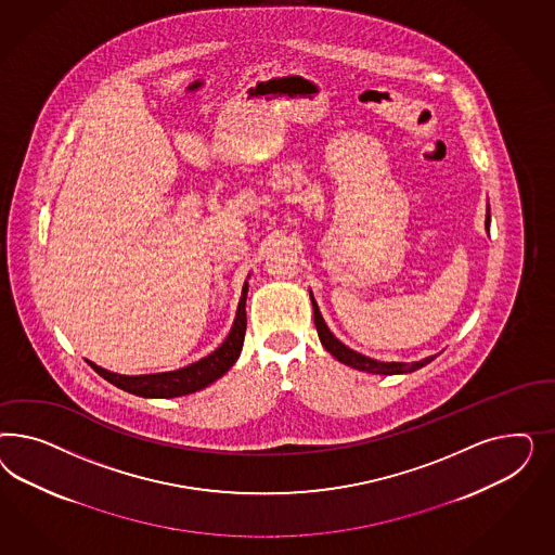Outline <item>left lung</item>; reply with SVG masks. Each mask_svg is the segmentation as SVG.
I'll use <instances>...</instances> for the list:
<instances>
[{"label": "left lung", "instance_id": "8db88e82", "mask_svg": "<svg viewBox=\"0 0 555 555\" xmlns=\"http://www.w3.org/2000/svg\"><path fill=\"white\" fill-rule=\"evenodd\" d=\"M490 228V209H487V230ZM311 302H313V320H315V327H318V334H320L321 344L327 352L332 353L334 358H337L341 364L346 366H352L356 370H362V372H370V374H404V372H413V370H420L429 364L436 356H429V358H423L420 362H378V360H372L369 356H362V353L353 352L348 346H344L339 339H337L330 327L325 325V321L321 318L320 307L311 295Z\"/></svg>", "mask_w": 555, "mask_h": 555}]
</instances>
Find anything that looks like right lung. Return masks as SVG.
<instances>
[{"instance_id":"1","label":"right lung","mask_w":555,"mask_h":555,"mask_svg":"<svg viewBox=\"0 0 555 555\" xmlns=\"http://www.w3.org/2000/svg\"><path fill=\"white\" fill-rule=\"evenodd\" d=\"M246 295H248V285H244L242 288V299L237 305L234 325H232L230 336L225 337V341L219 346L216 352L209 353L207 358H203L186 369L163 372V374L121 376V374L100 369L91 362L89 364L107 383L116 385L126 392H132L135 397H146V399H172V397H183V395H191L195 390L209 387L211 383H216L234 366L237 356L242 352V344L246 336Z\"/></svg>"}]
</instances>
